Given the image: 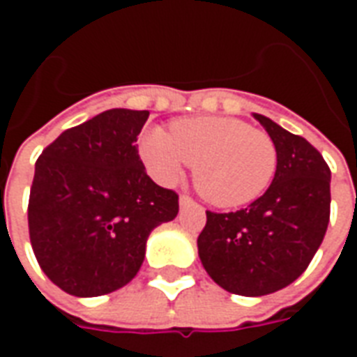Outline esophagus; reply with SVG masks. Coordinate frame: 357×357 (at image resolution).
<instances>
[{
  "label": "esophagus",
  "instance_id": "34e87169",
  "mask_svg": "<svg viewBox=\"0 0 357 357\" xmlns=\"http://www.w3.org/2000/svg\"><path fill=\"white\" fill-rule=\"evenodd\" d=\"M189 204H193V199H191L189 195H181V197H179V206H181V208H185V206H189Z\"/></svg>",
  "mask_w": 357,
  "mask_h": 357
}]
</instances>
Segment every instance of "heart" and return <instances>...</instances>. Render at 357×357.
<instances>
[{
  "label": "heart",
  "mask_w": 357,
  "mask_h": 357,
  "mask_svg": "<svg viewBox=\"0 0 357 357\" xmlns=\"http://www.w3.org/2000/svg\"><path fill=\"white\" fill-rule=\"evenodd\" d=\"M139 153L160 183H176L191 164L197 191L220 208L256 201L277 172L269 133L229 116L179 118L170 133L151 128L141 137Z\"/></svg>",
  "instance_id": "heart-1"
}]
</instances>
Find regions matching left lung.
<instances>
[{"label":"left lung","mask_w":357,"mask_h":357,"mask_svg":"<svg viewBox=\"0 0 357 357\" xmlns=\"http://www.w3.org/2000/svg\"><path fill=\"white\" fill-rule=\"evenodd\" d=\"M255 118L277 147L273 181L247 208L206 210L197 239L206 273L241 296L271 294L296 281L321 245L331 214V170L321 153L268 116Z\"/></svg>","instance_id":"obj_1"}]
</instances>
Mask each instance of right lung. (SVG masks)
Masks as SVG:
<instances>
[{
    "mask_svg": "<svg viewBox=\"0 0 357 357\" xmlns=\"http://www.w3.org/2000/svg\"><path fill=\"white\" fill-rule=\"evenodd\" d=\"M149 110L110 109L59 135L36 162L28 231L59 289L101 296L137 275L156 225L178 216V193L149 178L137 135Z\"/></svg>",
    "mask_w": 357,
    "mask_h": 357,
    "instance_id": "obj_1",
    "label": "right lung"
}]
</instances>
